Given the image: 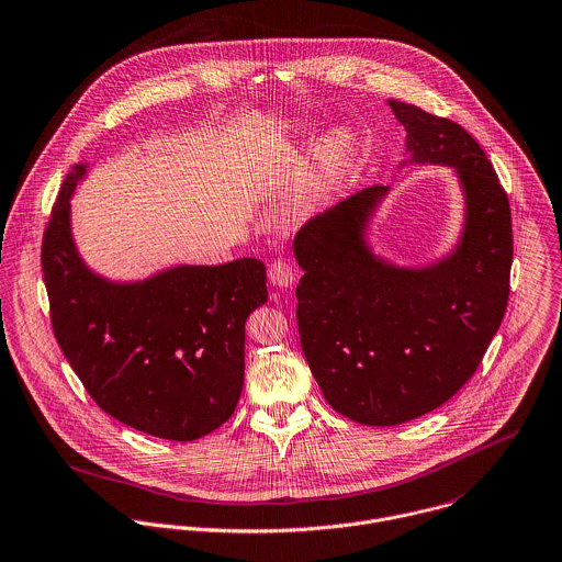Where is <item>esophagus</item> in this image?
<instances>
[{"instance_id": "34e87169", "label": "esophagus", "mask_w": 562, "mask_h": 562, "mask_svg": "<svg viewBox=\"0 0 562 562\" xmlns=\"http://www.w3.org/2000/svg\"><path fill=\"white\" fill-rule=\"evenodd\" d=\"M268 279L272 285H279V288H288L296 281V272L292 268L290 261L285 259H274L270 266H268Z\"/></svg>"}]
</instances>
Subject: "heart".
<instances>
[{"instance_id":"heart-1","label":"heart","mask_w":562,"mask_h":562,"mask_svg":"<svg viewBox=\"0 0 562 562\" xmlns=\"http://www.w3.org/2000/svg\"><path fill=\"white\" fill-rule=\"evenodd\" d=\"M353 150H356L353 135L345 128L334 131L325 139V144L321 146V153H318V164L312 170V175L307 179V186H305V193H303V204L305 206L314 204L321 198V193H325L327 189L336 183V179L349 166Z\"/></svg>"}]
</instances>
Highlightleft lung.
<instances>
[{
  "label": "left lung",
  "mask_w": 562,
  "mask_h": 562,
  "mask_svg": "<svg viewBox=\"0 0 562 562\" xmlns=\"http://www.w3.org/2000/svg\"><path fill=\"white\" fill-rule=\"evenodd\" d=\"M416 164L456 168L467 193L458 250L425 270L392 268L362 228L387 191L364 189L312 217L294 239L305 274L296 323L327 403L362 425H401L449 401L477 371L510 294L508 193L480 144L449 117L387 102Z\"/></svg>",
  "instance_id": "left-lung-1"
}]
</instances>
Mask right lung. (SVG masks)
<instances>
[{"label": "right lung", "instance_id": "1", "mask_svg": "<svg viewBox=\"0 0 562 562\" xmlns=\"http://www.w3.org/2000/svg\"><path fill=\"white\" fill-rule=\"evenodd\" d=\"M63 181L41 244L49 321L91 398L120 423L166 440L202 438L231 418L244 385V325L263 305L266 266L246 257L179 266L133 285L85 268Z\"/></svg>", "mask_w": 562, "mask_h": 562}]
</instances>
